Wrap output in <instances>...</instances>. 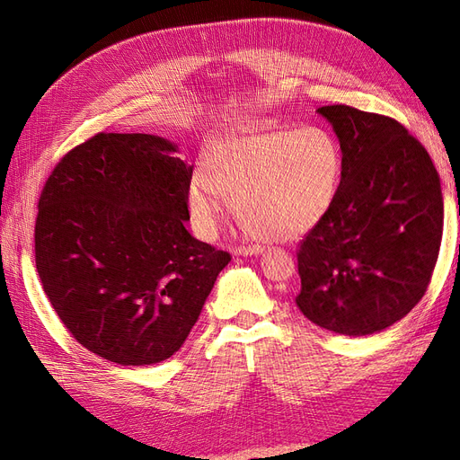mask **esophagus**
I'll return each instance as SVG.
<instances>
[{
	"label": "esophagus",
	"mask_w": 460,
	"mask_h": 460,
	"mask_svg": "<svg viewBox=\"0 0 460 460\" xmlns=\"http://www.w3.org/2000/svg\"><path fill=\"white\" fill-rule=\"evenodd\" d=\"M262 253L261 247H234L232 255L235 257H252V255H259Z\"/></svg>",
	"instance_id": "34e87169"
}]
</instances>
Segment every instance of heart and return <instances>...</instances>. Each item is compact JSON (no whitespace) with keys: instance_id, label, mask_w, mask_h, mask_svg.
<instances>
[{"instance_id":"1","label":"heart","mask_w":460,"mask_h":460,"mask_svg":"<svg viewBox=\"0 0 460 460\" xmlns=\"http://www.w3.org/2000/svg\"><path fill=\"white\" fill-rule=\"evenodd\" d=\"M203 176L186 203L203 238L218 232L226 201L243 230L261 242H289L318 225L338 196L343 155L320 127H243L207 144Z\"/></svg>"}]
</instances>
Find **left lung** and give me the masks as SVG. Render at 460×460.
Here are the masks:
<instances>
[{"label":"left lung","instance_id":"1","mask_svg":"<svg viewBox=\"0 0 460 460\" xmlns=\"http://www.w3.org/2000/svg\"><path fill=\"white\" fill-rule=\"evenodd\" d=\"M343 174L297 252L299 311L316 326L368 336L416 307L439 255L443 198L434 163L401 122L349 105L320 107Z\"/></svg>","mask_w":460,"mask_h":460}]
</instances>
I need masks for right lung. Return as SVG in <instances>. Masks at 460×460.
Returning a JSON list of instances; mask_svg holds the SVG:
<instances>
[{"mask_svg":"<svg viewBox=\"0 0 460 460\" xmlns=\"http://www.w3.org/2000/svg\"><path fill=\"white\" fill-rule=\"evenodd\" d=\"M151 134H95L38 201L36 270L75 340L122 367L172 357L230 253L186 230L193 166Z\"/></svg>","mask_w":460,"mask_h":460,"instance_id":"add662e5","label":"right lung"}]
</instances>
